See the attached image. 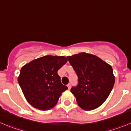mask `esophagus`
<instances>
[{
	"instance_id": "34e87169",
	"label": "esophagus",
	"mask_w": 131,
	"mask_h": 131,
	"mask_svg": "<svg viewBox=\"0 0 131 131\" xmlns=\"http://www.w3.org/2000/svg\"><path fill=\"white\" fill-rule=\"evenodd\" d=\"M67 87H68V89H70V88H71V83H68V84L67 85Z\"/></svg>"
}]
</instances>
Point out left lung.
Listing matches in <instances>:
<instances>
[{"instance_id": "obj_1", "label": "left lung", "mask_w": 131, "mask_h": 131, "mask_svg": "<svg viewBox=\"0 0 131 131\" xmlns=\"http://www.w3.org/2000/svg\"><path fill=\"white\" fill-rule=\"evenodd\" d=\"M78 77V84L70 91L84 110L102 105L112 91L115 76L112 67L97 56L80 53L67 57Z\"/></svg>"}]
</instances>
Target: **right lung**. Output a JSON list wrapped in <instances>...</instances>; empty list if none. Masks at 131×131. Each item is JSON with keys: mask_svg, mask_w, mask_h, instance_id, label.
Returning a JSON list of instances; mask_svg holds the SVG:
<instances>
[{"mask_svg": "<svg viewBox=\"0 0 131 131\" xmlns=\"http://www.w3.org/2000/svg\"><path fill=\"white\" fill-rule=\"evenodd\" d=\"M67 61L64 56L46 55L22 67L18 83L30 105L40 110H48L56 105L61 93L68 89L61 83L57 74Z\"/></svg>", "mask_w": 131, "mask_h": 131, "instance_id": "1", "label": "right lung"}]
</instances>
